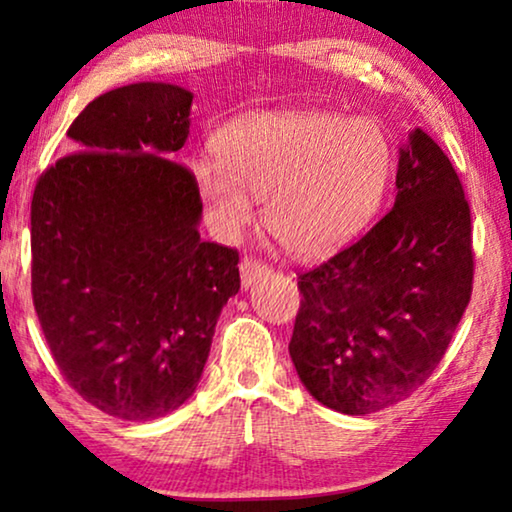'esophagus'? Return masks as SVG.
Wrapping results in <instances>:
<instances>
[{"label":"esophagus","instance_id":"1","mask_svg":"<svg viewBox=\"0 0 512 512\" xmlns=\"http://www.w3.org/2000/svg\"><path fill=\"white\" fill-rule=\"evenodd\" d=\"M270 265L263 261V258L256 256H244L240 263V277H242V286L249 289L251 284H256L258 279H263L265 275H270Z\"/></svg>","mask_w":512,"mask_h":512}]
</instances>
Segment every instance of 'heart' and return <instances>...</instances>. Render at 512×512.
Masks as SVG:
<instances>
[{
    "label": "heart",
    "mask_w": 512,
    "mask_h": 512,
    "mask_svg": "<svg viewBox=\"0 0 512 512\" xmlns=\"http://www.w3.org/2000/svg\"><path fill=\"white\" fill-rule=\"evenodd\" d=\"M219 165L195 163L200 195L226 230H240L265 198V223L300 256L331 251L370 221L387 188L391 149L368 118L265 111L216 139Z\"/></svg>",
    "instance_id": "heart-1"
}]
</instances>
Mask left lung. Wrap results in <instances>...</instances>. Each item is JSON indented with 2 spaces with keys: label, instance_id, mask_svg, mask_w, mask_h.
<instances>
[{
  "label": "left lung",
  "instance_id": "left-lung-1",
  "mask_svg": "<svg viewBox=\"0 0 512 512\" xmlns=\"http://www.w3.org/2000/svg\"><path fill=\"white\" fill-rule=\"evenodd\" d=\"M396 202L359 240L298 272L289 354L307 391L345 415L389 408L429 380L473 293L471 207L422 130L401 149Z\"/></svg>",
  "mask_w": 512,
  "mask_h": 512
}]
</instances>
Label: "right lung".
Here are the masks:
<instances>
[{"mask_svg": "<svg viewBox=\"0 0 512 512\" xmlns=\"http://www.w3.org/2000/svg\"><path fill=\"white\" fill-rule=\"evenodd\" d=\"M193 95L132 83L88 104L76 149L32 195V303L69 387L128 422L198 387L216 319L240 291V254L202 242L195 174L174 160Z\"/></svg>", "mask_w": 512, "mask_h": 512, "instance_id": "right-lung-1", "label": "right lung"}]
</instances>
